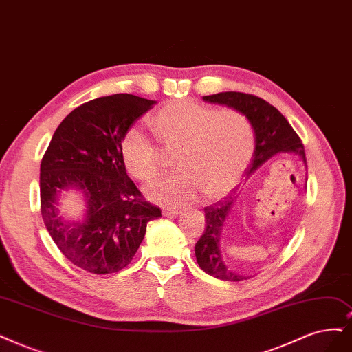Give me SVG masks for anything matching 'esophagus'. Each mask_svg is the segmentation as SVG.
Masks as SVG:
<instances>
[{
	"mask_svg": "<svg viewBox=\"0 0 352 352\" xmlns=\"http://www.w3.org/2000/svg\"><path fill=\"white\" fill-rule=\"evenodd\" d=\"M162 214L165 217H169V216H179L181 214V210H177V209H164L162 210Z\"/></svg>",
	"mask_w": 352,
	"mask_h": 352,
	"instance_id": "1",
	"label": "esophagus"
}]
</instances>
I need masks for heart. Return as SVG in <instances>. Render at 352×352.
Wrapping results in <instances>:
<instances>
[{
  "instance_id": "obj_1",
  "label": "heart",
  "mask_w": 352,
  "mask_h": 352,
  "mask_svg": "<svg viewBox=\"0 0 352 352\" xmlns=\"http://www.w3.org/2000/svg\"><path fill=\"white\" fill-rule=\"evenodd\" d=\"M149 124L166 152H178L179 174L149 190V197L166 206H186L203 194L207 201L225 197L248 169L255 135L248 117L238 110H219L192 98L166 102ZM127 173L151 184L162 173L164 152L139 130H129L120 143Z\"/></svg>"
}]
</instances>
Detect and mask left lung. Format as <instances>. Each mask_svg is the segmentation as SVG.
Instances as JSON below:
<instances>
[{
    "mask_svg": "<svg viewBox=\"0 0 352 352\" xmlns=\"http://www.w3.org/2000/svg\"><path fill=\"white\" fill-rule=\"evenodd\" d=\"M204 101L226 104L229 107L243 113L248 117L255 133V151L254 160L246 174H252L258 166H261L271 156L278 152H294L302 156L306 162L305 148L300 138L287 119L270 102L252 94L236 93H219L213 96H204ZM235 194H229L223 200L204 207L206 228L201 238L196 243V258L200 268L219 280L225 281H242L245 276L230 270L220 252V235L225 225V220L235 203Z\"/></svg>",
    "mask_w": 352,
    "mask_h": 352,
    "instance_id": "1",
    "label": "left lung"
}]
</instances>
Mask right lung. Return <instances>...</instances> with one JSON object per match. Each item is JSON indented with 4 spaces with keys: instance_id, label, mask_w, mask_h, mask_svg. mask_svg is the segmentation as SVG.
<instances>
[{
    "instance_id": "add662e5",
    "label": "right lung",
    "mask_w": 352,
    "mask_h": 352,
    "mask_svg": "<svg viewBox=\"0 0 352 352\" xmlns=\"http://www.w3.org/2000/svg\"><path fill=\"white\" fill-rule=\"evenodd\" d=\"M156 101L113 94L81 104L58 126L41 164V212L49 235L69 261L93 274L127 267L161 209L145 201L127 177L120 143ZM81 190L87 206L82 223H65L57 197Z\"/></svg>"
}]
</instances>
